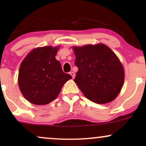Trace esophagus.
I'll list each match as a JSON object with an SVG mask.
<instances>
[{"mask_svg":"<svg viewBox=\"0 0 146 146\" xmlns=\"http://www.w3.org/2000/svg\"><path fill=\"white\" fill-rule=\"evenodd\" d=\"M70 74H71V76H72V78H75V73H74V72H73V71L70 72Z\"/></svg>","mask_w":146,"mask_h":146,"instance_id":"obj_1","label":"esophagus"}]
</instances>
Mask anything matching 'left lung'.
I'll return each instance as SVG.
<instances>
[{
	"mask_svg": "<svg viewBox=\"0 0 146 146\" xmlns=\"http://www.w3.org/2000/svg\"><path fill=\"white\" fill-rule=\"evenodd\" d=\"M73 48L78 68L74 82L84 96L99 104L115 100L124 82L123 66L115 53L103 44Z\"/></svg>",
	"mask_w": 146,
	"mask_h": 146,
	"instance_id": "left-lung-1",
	"label": "left lung"
}]
</instances>
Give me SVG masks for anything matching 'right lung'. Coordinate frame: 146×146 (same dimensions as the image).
I'll return each mask as SVG.
<instances>
[{
    "instance_id": "add662e5",
    "label": "right lung",
    "mask_w": 146,
    "mask_h": 146,
    "mask_svg": "<svg viewBox=\"0 0 146 146\" xmlns=\"http://www.w3.org/2000/svg\"><path fill=\"white\" fill-rule=\"evenodd\" d=\"M59 46L36 48L21 64L18 86L25 98L33 104L45 105L53 101L64 84L72 78L64 73L55 58Z\"/></svg>"
}]
</instances>
